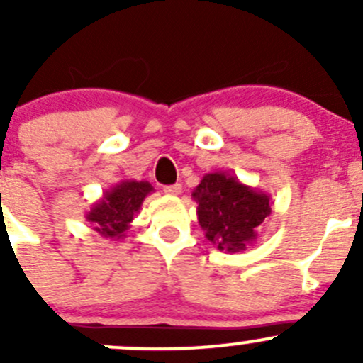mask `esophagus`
I'll use <instances>...</instances> for the list:
<instances>
[{
  "label": "esophagus",
  "instance_id": "1",
  "mask_svg": "<svg viewBox=\"0 0 363 363\" xmlns=\"http://www.w3.org/2000/svg\"><path fill=\"white\" fill-rule=\"evenodd\" d=\"M163 191L167 193V195H172V196H177L182 193V184H172V186H164Z\"/></svg>",
  "mask_w": 363,
  "mask_h": 363
}]
</instances>
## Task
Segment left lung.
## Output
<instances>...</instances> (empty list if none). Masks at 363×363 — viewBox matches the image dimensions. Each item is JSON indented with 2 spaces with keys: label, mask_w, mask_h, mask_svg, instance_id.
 Segmentation results:
<instances>
[{
  "label": "left lung",
  "mask_w": 363,
  "mask_h": 363,
  "mask_svg": "<svg viewBox=\"0 0 363 363\" xmlns=\"http://www.w3.org/2000/svg\"><path fill=\"white\" fill-rule=\"evenodd\" d=\"M196 216L205 237L225 252L246 251L255 244L258 228L270 216V195L242 184L226 172L205 174L193 189Z\"/></svg>",
  "instance_id": "8db88e82"
}]
</instances>
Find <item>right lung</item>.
<instances>
[{
	"label": "right lung",
	"mask_w": 363,
	"mask_h": 363,
	"mask_svg": "<svg viewBox=\"0 0 363 363\" xmlns=\"http://www.w3.org/2000/svg\"><path fill=\"white\" fill-rule=\"evenodd\" d=\"M155 188L147 181L117 182L104 193L98 202L91 205L86 212V219L93 228L107 239H124L126 230H130L131 221L140 212L145 196L151 195Z\"/></svg>",
	"instance_id": "add662e5"
}]
</instances>
